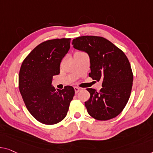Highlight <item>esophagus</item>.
Returning a JSON list of instances; mask_svg holds the SVG:
<instances>
[{
	"instance_id": "esophagus-1",
	"label": "esophagus",
	"mask_w": 153,
	"mask_h": 153,
	"mask_svg": "<svg viewBox=\"0 0 153 153\" xmlns=\"http://www.w3.org/2000/svg\"><path fill=\"white\" fill-rule=\"evenodd\" d=\"M74 90H75V93H77L79 92V91L81 90V88H78V87H76V86H75V87H74Z\"/></svg>"
}]
</instances>
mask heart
<instances>
[{"label":"heart","instance_id":"b5f03b06","mask_svg":"<svg viewBox=\"0 0 153 153\" xmlns=\"http://www.w3.org/2000/svg\"><path fill=\"white\" fill-rule=\"evenodd\" d=\"M76 53H80V52H76Z\"/></svg>","mask_w":153,"mask_h":153}]
</instances>
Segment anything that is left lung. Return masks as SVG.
<instances>
[{
    "instance_id": "1",
    "label": "left lung",
    "mask_w": 153,
    "mask_h": 153,
    "mask_svg": "<svg viewBox=\"0 0 153 153\" xmlns=\"http://www.w3.org/2000/svg\"><path fill=\"white\" fill-rule=\"evenodd\" d=\"M75 49L87 53L93 79L102 82L100 91L86 88L90 98L85 102L88 113L95 120L115 117L126 106L131 95L133 75L125 53L106 38L84 36L73 40Z\"/></svg>"
}]
</instances>
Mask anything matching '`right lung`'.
I'll return each mask as SVG.
<instances>
[{
    "label": "right lung",
    "mask_w": 153,
    "mask_h": 153,
    "mask_svg": "<svg viewBox=\"0 0 153 153\" xmlns=\"http://www.w3.org/2000/svg\"><path fill=\"white\" fill-rule=\"evenodd\" d=\"M71 38L45 41L22 63L18 85L27 110L38 122L53 125L67 115L74 88L66 86L56 91L51 85L53 76L60 74L62 58L70 49Z\"/></svg>",
    "instance_id": "1"
}]
</instances>
